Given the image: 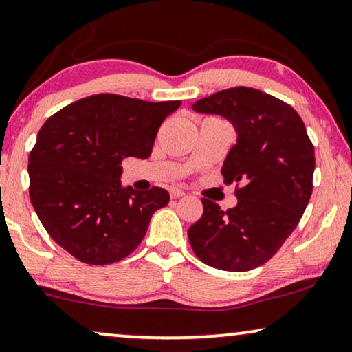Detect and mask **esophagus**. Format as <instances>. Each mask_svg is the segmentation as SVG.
Masks as SVG:
<instances>
[{
  "label": "esophagus",
  "mask_w": 352,
  "mask_h": 352,
  "mask_svg": "<svg viewBox=\"0 0 352 352\" xmlns=\"http://www.w3.org/2000/svg\"><path fill=\"white\" fill-rule=\"evenodd\" d=\"M168 193H170V198L172 199H177V198H182L185 197V191L179 188V186H172L170 190H168Z\"/></svg>",
  "instance_id": "34e87169"
}]
</instances>
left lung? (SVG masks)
Returning <instances> with one entry per match:
<instances>
[{
	"instance_id": "8db88e82",
	"label": "left lung",
	"mask_w": 352,
	"mask_h": 352,
	"mask_svg": "<svg viewBox=\"0 0 352 352\" xmlns=\"http://www.w3.org/2000/svg\"><path fill=\"white\" fill-rule=\"evenodd\" d=\"M191 109L234 126L237 141L221 172L240 185L228 211L201 199V219L188 229L191 248L212 268H258L294 232L312 195L315 153L305 124L291 105L252 87L226 89Z\"/></svg>"
}]
</instances>
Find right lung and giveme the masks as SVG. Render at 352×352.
<instances>
[{"label":"right lung","instance_id":"add662e5","mask_svg":"<svg viewBox=\"0 0 352 352\" xmlns=\"http://www.w3.org/2000/svg\"><path fill=\"white\" fill-rule=\"evenodd\" d=\"M180 105L99 94L43 123L29 154V193L58 245L89 265L115 263L140 245L170 198L157 186H123L122 162L148 159L159 126Z\"/></svg>","mask_w":352,"mask_h":352}]
</instances>
